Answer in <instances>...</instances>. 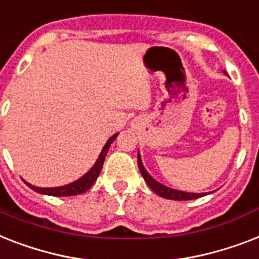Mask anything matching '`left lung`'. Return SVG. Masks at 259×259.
I'll return each mask as SVG.
<instances>
[{"mask_svg":"<svg viewBox=\"0 0 259 259\" xmlns=\"http://www.w3.org/2000/svg\"><path fill=\"white\" fill-rule=\"evenodd\" d=\"M138 164H139V169L142 172L144 181L152 191L155 194H158L159 196L162 198H165V199H172V200H190V199H196V198H200L203 196L204 194H195V192H185V191H179V190H174V188L165 187V186L160 185L159 182H156L154 178L151 177L150 174L147 172L144 165L142 163V159H140V155L138 154Z\"/></svg>","mask_w":259,"mask_h":259,"instance_id":"8db88e82","label":"left lung"}]
</instances>
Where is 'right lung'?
Returning <instances> with one entry per match:
<instances>
[{
	"label": "right lung",
	"mask_w": 259,
	"mask_h": 259,
	"mask_svg": "<svg viewBox=\"0 0 259 259\" xmlns=\"http://www.w3.org/2000/svg\"><path fill=\"white\" fill-rule=\"evenodd\" d=\"M117 134L112 136V138H109L108 142L105 143V146L103 147V150H101V154L99 155V159L96 160V163L94 164V167L88 171V172L81 177L80 179H77L73 183H69L67 186H61V187H51V188H44V187H36V186H32L28 182H25L28 187H30L32 190H34L36 192H40V194H47V195H52V196H72V195H78V194H82V192H85L87 190H90L91 186L94 185L95 181L99 177V174H100L101 168H103V163H104L105 155L108 152L109 147H111V143L113 140L116 139Z\"/></svg>",
	"instance_id": "1"
}]
</instances>
